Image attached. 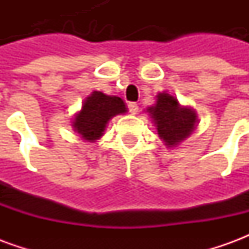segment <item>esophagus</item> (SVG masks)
Wrapping results in <instances>:
<instances>
[{
	"mask_svg": "<svg viewBox=\"0 0 249 249\" xmlns=\"http://www.w3.org/2000/svg\"><path fill=\"white\" fill-rule=\"evenodd\" d=\"M128 108H129V112L132 114H136L137 112H139V105H137L136 103H129Z\"/></svg>",
	"mask_w": 249,
	"mask_h": 249,
	"instance_id": "34e87169",
	"label": "esophagus"
}]
</instances>
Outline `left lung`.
Returning <instances> with one entry per match:
<instances>
[{"mask_svg": "<svg viewBox=\"0 0 249 249\" xmlns=\"http://www.w3.org/2000/svg\"><path fill=\"white\" fill-rule=\"evenodd\" d=\"M146 113L155 123L159 137L167 148H176L192 135L198 124L195 109L181 105L171 93H157L156 103L146 108Z\"/></svg>", "mask_w": 249, "mask_h": 249, "instance_id": "1", "label": "left lung"}]
</instances>
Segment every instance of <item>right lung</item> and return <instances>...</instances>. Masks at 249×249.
Segmentation results:
<instances>
[{
  "label": "right lung",
  "instance_id": "right-lung-1",
  "mask_svg": "<svg viewBox=\"0 0 249 249\" xmlns=\"http://www.w3.org/2000/svg\"><path fill=\"white\" fill-rule=\"evenodd\" d=\"M128 112L123 98L108 96L100 90H93L82 103L81 109L71 120L73 130L82 140L94 142L104 136L109 121L117 114Z\"/></svg>",
  "mask_w": 249,
  "mask_h": 249
}]
</instances>
